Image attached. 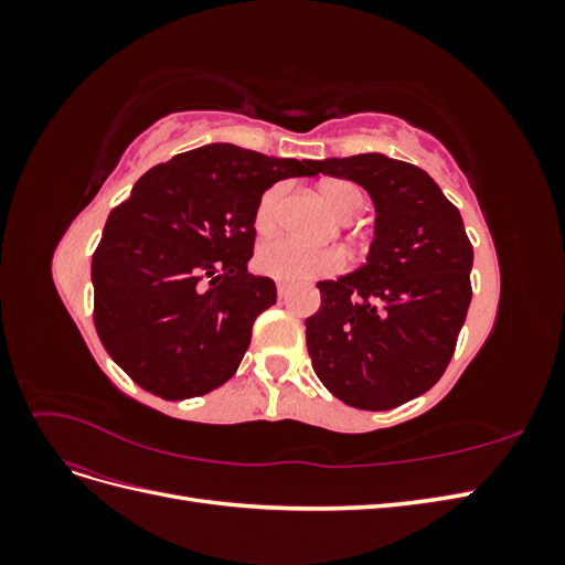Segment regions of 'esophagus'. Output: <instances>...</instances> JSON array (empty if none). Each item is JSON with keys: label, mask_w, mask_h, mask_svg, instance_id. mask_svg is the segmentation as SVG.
<instances>
[{"label": "esophagus", "mask_w": 565, "mask_h": 565, "mask_svg": "<svg viewBox=\"0 0 565 565\" xmlns=\"http://www.w3.org/2000/svg\"><path fill=\"white\" fill-rule=\"evenodd\" d=\"M289 295V285H285V282H278V297L280 299H285Z\"/></svg>", "instance_id": "1"}]
</instances>
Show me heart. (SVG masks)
I'll list each match as a JSON object with an SVG mask.
<instances>
[{"instance_id":"1","label":"heart","mask_w":565,"mask_h":565,"mask_svg":"<svg viewBox=\"0 0 565 565\" xmlns=\"http://www.w3.org/2000/svg\"><path fill=\"white\" fill-rule=\"evenodd\" d=\"M320 195L324 204H328V210L339 221H344V224H349V221H353L363 212V193L361 188L351 181H328L320 188ZM285 198L287 185L282 183L270 185L268 191H264L254 212L256 231L270 233L278 228ZM256 268L273 280L299 282L332 276V273L344 268V256L334 249H311L292 241V237H276V241L264 243L259 252H256Z\"/></svg>"}]
</instances>
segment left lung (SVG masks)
I'll use <instances>...</instances> for the list:
<instances>
[{"instance_id":"obj_1","label":"left lung","mask_w":565,"mask_h":565,"mask_svg":"<svg viewBox=\"0 0 565 565\" xmlns=\"http://www.w3.org/2000/svg\"><path fill=\"white\" fill-rule=\"evenodd\" d=\"M361 183L377 207L367 264L320 280L306 320L318 380L358 409H391L446 372L471 301L473 247L459 210L424 169L380 152L318 162Z\"/></svg>"}]
</instances>
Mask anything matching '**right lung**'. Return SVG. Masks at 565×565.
<instances>
[{"mask_svg":"<svg viewBox=\"0 0 565 565\" xmlns=\"http://www.w3.org/2000/svg\"><path fill=\"white\" fill-rule=\"evenodd\" d=\"M231 143L146 172L106 221L92 259L94 324L113 361L152 396L183 401L228 382L276 282L247 270L268 185L316 177Z\"/></svg>","mask_w":565,"mask_h":565,"instance_id":"right-lung-1","label":"right lung"}]
</instances>
